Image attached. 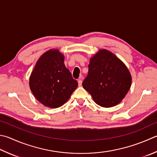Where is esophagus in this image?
Wrapping results in <instances>:
<instances>
[{
  "label": "esophagus",
  "instance_id": "esophagus-1",
  "mask_svg": "<svg viewBox=\"0 0 157 157\" xmlns=\"http://www.w3.org/2000/svg\"><path fill=\"white\" fill-rule=\"evenodd\" d=\"M82 78H83V77H82V76H81V77H80V78L78 80V86L79 87H81V85H82Z\"/></svg>",
  "mask_w": 157,
  "mask_h": 157
}]
</instances>
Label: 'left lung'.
<instances>
[{"label": "left lung", "mask_w": 157, "mask_h": 157, "mask_svg": "<svg viewBox=\"0 0 157 157\" xmlns=\"http://www.w3.org/2000/svg\"><path fill=\"white\" fill-rule=\"evenodd\" d=\"M82 87L96 104L111 107L122 101L131 85V76L126 66L113 53L101 50L91 59Z\"/></svg>", "instance_id": "1"}]
</instances>
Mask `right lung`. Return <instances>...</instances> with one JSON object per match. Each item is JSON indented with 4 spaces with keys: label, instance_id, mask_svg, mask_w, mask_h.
I'll use <instances>...</instances> for the list:
<instances>
[{
    "label": "right lung",
    "instance_id": "1",
    "mask_svg": "<svg viewBox=\"0 0 157 157\" xmlns=\"http://www.w3.org/2000/svg\"><path fill=\"white\" fill-rule=\"evenodd\" d=\"M63 55L50 50L39 59L29 80L31 90L46 106L57 108L67 101L78 87V82L64 65Z\"/></svg>",
    "mask_w": 157,
    "mask_h": 157
}]
</instances>
